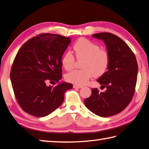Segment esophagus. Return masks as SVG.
I'll return each instance as SVG.
<instances>
[{
	"instance_id": "esophagus-1",
	"label": "esophagus",
	"mask_w": 149,
	"mask_h": 149,
	"mask_svg": "<svg viewBox=\"0 0 149 149\" xmlns=\"http://www.w3.org/2000/svg\"><path fill=\"white\" fill-rule=\"evenodd\" d=\"M73 87H74V88H82L83 86H80V85H73Z\"/></svg>"
}]
</instances>
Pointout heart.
I'll return each mask as SVG.
<instances>
[{
    "mask_svg": "<svg viewBox=\"0 0 149 149\" xmlns=\"http://www.w3.org/2000/svg\"><path fill=\"white\" fill-rule=\"evenodd\" d=\"M74 51L76 58L83 59L81 70H74L68 73L66 79L75 85H83L93 76L100 77L107 72L109 65V55L106 51L100 49L98 45L85 38H80L75 43ZM75 58L67 52L62 58V64L66 70L73 68Z\"/></svg>",
    "mask_w": 149,
    "mask_h": 149,
    "instance_id": "heart-1",
    "label": "heart"
}]
</instances>
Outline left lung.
Instances as JSON below:
<instances>
[{"mask_svg": "<svg viewBox=\"0 0 149 149\" xmlns=\"http://www.w3.org/2000/svg\"><path fill=\"white\" fill-rule=\"evenodd\" d=\"M102 40L109 55L107 71L97 79L105 92L92 89L85 100L86 107L96 115L108 117L118 114L128 106L133 98L137 78V60L133 51L119 37L109 32L92 35Z\"/></svg>", "mask_w": 149, "mask_h": 149, "instance_id": "1", "label": "left lung"}]
</instances>
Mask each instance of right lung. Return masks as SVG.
Listing matches in <instances>:
<instances>
[{
	"mask_svg": "<svg viewBox=\"0 0 149 149\" xmlns=\"http://www.w3.org/2000/svg\"><path fill=\"white\" fill-rule=\"evenodd\" d=\"M70 38L42 34L23 45L16 55L10 79L16 100L22 109L38 117L51 114L63 104L64 93L72 84L61 82L62 57ZM57 83L55 87L47 83Z\"/></svg>",
	"mask_w": 149,
	"mask_h": 149,
	"instance_id": "add662e5",
	"label": "right lung"
}]
</instances>
